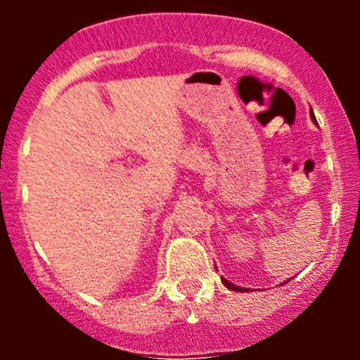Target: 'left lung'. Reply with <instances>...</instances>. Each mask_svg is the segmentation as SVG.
I'll return each mask as SVG.
<instances>
[{"label":"left lung","mask_w":360,"mask_h":360,"mask_svg":"<svg viewBox=\"0 0 360 360\" xmlns=\"http://www.w3.org/2000/svg\"><path fill=\"white\" fill-rule=\"evenodd\" d=\"M221 283H224V285L229 288V290H236V292H243L245 290V288L236 287V285H232V283H229L227 279H221Z\"/></svg>","instance_id":"left-lung-1"}]
</instances>
